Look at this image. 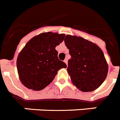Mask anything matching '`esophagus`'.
<instances>
[{
  "mask_svg": "<svg viewBox=\"0 0 120 120\" xmlns=\"http://www.w3.org/2000/svg\"><path fill=\"white\" fill-rule=\"evenodd\" d=\"M64 62L67 64V65H68V60H67V59H65V60H64Z\"/></svg>",
  "mask_w": 120,
  "mask_h": 120,
  "instance_id": "obj_1",
  "label": "esophagus"
}]
</instances>
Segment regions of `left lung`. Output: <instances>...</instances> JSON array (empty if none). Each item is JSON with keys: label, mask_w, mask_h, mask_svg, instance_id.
Returning <instances> with one entry per match:
<instances>
[{"label": "left lung", "mask_w": 120, "mask_h": 120, "mask_svg": "<svg viewBox=\"0 0 120 120\" xmlns=\"http://www.w3.org/2000/svg\"><path fill=\"white\" fill-rule=\"evenodd\" d=\"M65 45L71 58L67 71L74 85L82 92L97 89L107 78V62L97 44L81 37L67 35Z\"/></svg>", "instance_id": "obj_1"}]
</instances>
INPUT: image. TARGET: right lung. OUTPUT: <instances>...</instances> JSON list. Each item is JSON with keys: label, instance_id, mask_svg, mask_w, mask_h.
Instances as JSON below:
<instances>
[{"label": "right lung", "instance_id": "right-lung-1", "mask_svg": "<svg viewBox=\"0 0 120 120\" xmlns=\"http://www.w3.org/2000/svg\"><path fill=\"white\" fill-rule=\"evenodd\" d=\"M65 34L41 33L26 43L18 54L16 67L21 83L33 90L50 84L57 72L67 65L58 58L55 47L62 42Z\"/></svg>", "mask_w": 120, "mask_h": 120}]
</instances>
